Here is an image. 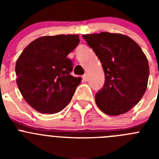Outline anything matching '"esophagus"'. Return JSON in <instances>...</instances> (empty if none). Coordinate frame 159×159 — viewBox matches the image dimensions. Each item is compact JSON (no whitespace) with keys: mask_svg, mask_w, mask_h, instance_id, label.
<instances>
[{"mask_svg":"<svg viewBox=\"0 0 159 159\" xmlns=\"http://www.w3.org/2000/svg\"><path fill=\"white\" fill-rule=\"evenodd\" d=\"M83 80H84V81H88V74H84V75H83Z\"/></svg>","mask_w":159,"mask_h":159,"instance_id":"esophagus-1","label":"esophagus"}]
</instances>
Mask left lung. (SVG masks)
<instances>
[{
  "label": "left lung",
  "mask_w": 159,
  "mask_h": 159,
  "mask_svg": "<svg viewBox=\"0 0 159 159\" xmlns=\"http://www.w3.org/2000/svg\"><path fill=\"white\" fill-rule=\"evenodd\" d=\"M102 64L104 85L95 94L98 107L109 116L130 111L145 93L149 64L140 46L129 36L100 32L83 35Z\"/></svg>",
  "instance_id": "8db88e82"
}]
</instances>
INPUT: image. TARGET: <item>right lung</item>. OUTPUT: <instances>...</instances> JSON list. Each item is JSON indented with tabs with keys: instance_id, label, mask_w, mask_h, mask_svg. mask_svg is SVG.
Instances as JSON below:
<instances>
[{
	"instance_id": "right-lung-1",
	"label": "right lung",
	"mask_w": 159,
	"mask_h": 159,
	"mask_svg": "<svg viewBox=\"0 0 159 159\" xmlns=\"http://www.w3.org/2000/svg\"><path fill=\"white\" fill-rule=\"evenodd\" d=\"M79 43L76 34L41 36L20 55L16 84L25 101L38 112L57 113L71 101L82 79L70 74L73 64L67 56Z\"/></svg>"
}]
</instances>
